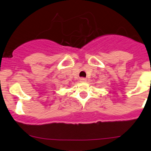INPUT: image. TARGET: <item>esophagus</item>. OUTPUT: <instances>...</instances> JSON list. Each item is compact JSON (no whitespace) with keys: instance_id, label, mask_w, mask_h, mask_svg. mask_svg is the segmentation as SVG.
<instances>
[{"instance_id":"obj_1","label":"esophagus","mask_w":151,"mask_h":151,"mask_svg":"<svg viewBox=\"0 0 151 151\" xmlns=\"http://www.w3.org/2000/svg\"><path fill=\"white\" fill-rule=\"evenodd\" d=\"M86 79L84 78H80V82H86Z\"/></svg>"}]
</instances>
